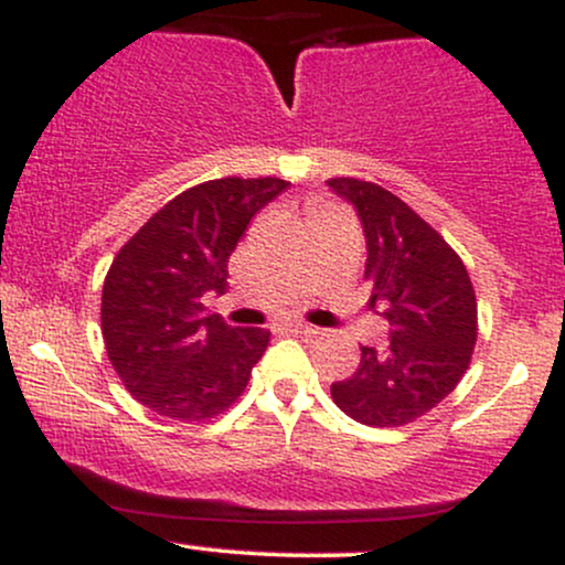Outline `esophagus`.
<instances>
[{
  "instance_id": "1",
  "label": "esophagus",
  "mask_w": 565,
  "mask_h": 565,
  "mask_svg": "<svg viewBox=\"0 0 565 565\" xmlns=\"http://www.w3.org/2000/svg\"><path fill=\"white\" fill-rule=\"evenodd\" d=\"M278 329H284V332H291V334H316V329L308 327V323H302V321H287V323H281Z\"/></svg>"
}]
</instances>
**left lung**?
<instances>
[{"instance_id":"left-lung-1","label":"left lung","mask_w":565,"mask_h":565,"mask_svg":"<svg viewBox=\"0 0 565 565\" xmlns=\"http://www.w3.org/2000/svg\"><path fill=\"white\" fill-rule=\"evenodd\" d=\"M327 185L361 220L369 302L391 323V345L361 348L359 369L334 382L332 398L361 425H408L468 372L478 337L476 291L457 252L391 191L355 178Z\"/></svg>"}]
</instances>
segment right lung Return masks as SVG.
<instances>
[{
  "label": "right lung",
  "instance_id": "right-lung-1",
  "mask_svg": "<svg viewBox=\"0 0 565 565\" xmlns=\"http://www.w3.org/2000/svg\"><path fill=\"white\" fill-rule=\"evenodd\" d=\"M289 188L278 178H220L188 188L121 246L103 284L108 359L142 406L180 423L223 414L249 382L270 332L206 313L252 217Z\"/></svg>",
  "mask_w": 565,
  "mask_h": 565
}]
</instances>
